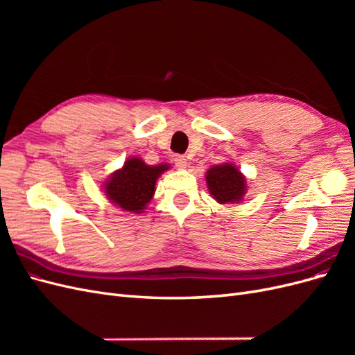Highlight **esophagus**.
<instances>
[{
    "instance_id": "obj_1",
    "label": "esophagus",
    "mask_w": 355,
    "mask_h": 355,
    "mask_svg": "<svg viewBox=\"0 0 355 355\" xmlns=\"http://www.w3.org/2000/svg\"><path fill=\"white\" fill-rule=\"evenodd\" d=\"M175 164L178 168H185L187 167V158L184 155H176L175 157Z\"/></svg>"
}]
</instances>
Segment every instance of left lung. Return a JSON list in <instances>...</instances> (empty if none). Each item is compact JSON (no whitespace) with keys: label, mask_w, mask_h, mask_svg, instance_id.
Segmentation results:
<instances>
[{"label":"left lung","mask_w":355,"mask_h":355,"mask_svg":"<svg viewBox=\"0 0 355 355\" xmlns=\"http://www.w3.org/2000/svg\"><path fill=\"white\" fill-rule=\"evenodd\" d=\"M206 180L210 194L220 204L237 202L245 194V178L234 164L213 166L207 170Z\"/></svg>","instance_id":"1"}]
</instances>
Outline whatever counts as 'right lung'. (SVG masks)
Segmentation results:
<instances>
[{"mask_svg": "<svg viewBox=\"0 0 355 355\" xmlns=\"http://www.w3.org/2000/svg\"><path fill=\"white\" fill-rule=\"evenodd\" d=\"M166 170L167 164L148 166L141 158H128L123 168L105 182L106 197L125 211L142 213L154 196L157 179Z\"/></svg>", "mask_w": 355, "mask_h": 355, "instance_id": "obj_1", "label": "right lung"}]
</instances>
